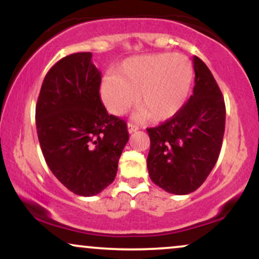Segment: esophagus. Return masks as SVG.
I'll return each mask as SVG.
<instances>
[{
  "instance_id": "1",
  "label": "esophagus",
  "mask_w": 259,
  "mask_h": 259,
  "mask_svg": "<svg viewBox=\"0 0 259 259\" xmlns=\"http://www.w3.org/2000/svg\"><path fill=\"white\" fill-rule=\"evenodd\" d=\"M136 130H139L138 125H135V124L133 123H127V132L132 134V133H135Z\"/></svg>"
}]
</instances>
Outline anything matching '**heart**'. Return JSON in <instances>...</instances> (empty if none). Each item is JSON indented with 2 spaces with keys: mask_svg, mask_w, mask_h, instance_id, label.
<instances>
[{
  "mask_svg": "<svg viewBox=\"0 0 259 259\" xmlns=\"http://www.w3.org/2000/svg\"><path fill=\"white\" fill-rule=\"evenodd\" d=\"M194 80V65L183 55L152 53L127 58L114 75L103 78L100 95L109 113L123 115L136 102V118L164 121L186 103Z\"/></svg>",
  "mask_w": 259,
  "mask_h": 259,
  "instance_id": "1",
  "label": "heart"
}]
</instances>
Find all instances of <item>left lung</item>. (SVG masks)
I'll use <instances>...</instances> for the list:
<instances>
[{
  "instance_id": "1",
  "label": "left lung",
  "mask_w": 259,
  "mask_h": 259,
  "mask_svg": "<svg viewBox=\"0 0 259 259\" xmlns=\"http://www.w3.org/2000/svg\"><path fill=\"white\" fill-rule=\"evenodd\" d=\"M194 92L173 118L148 127L151 180L169 194L187 195L200 187L221 153L225 103L208 67L194 57Z\"/></svg>"
}]
</instances>
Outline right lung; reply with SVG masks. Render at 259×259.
<instances>
[{"label": "right lung", "mask_w": 259, "mask_h": 259, "mask_svg": "<svg viewBox=\"0 0 259 259\" xmlns=\"http://www.w3.org/2000/svg\"><path fill=\"white\" fill-rule=\"evenodd\" d=\"M91 57L78 52L59 59L45 76L35 112L47 165L69 191L84 197L113 183L129 140L125 121L108 114L101 101V72Z\"/></svg>", "instance_id": "1"}]
</instances>
